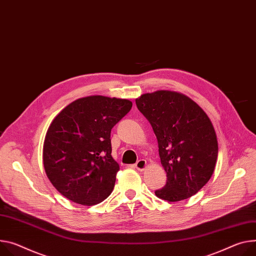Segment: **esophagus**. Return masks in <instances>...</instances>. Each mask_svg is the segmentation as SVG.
Instances as JSON below:
<instances>
[{
  "instance_id": "obj_1",
  "label": "esophagus",
  "mask_w": 256,
  "mask_h": 256,
  "mask_svg": "<svg viewBox=\"0 0 256 256\" xmlns=\"http://www.w3.org/2000/svg\"><path fill=\"white\" fill-rule=\"evenodd\" d=\"M134 168L138 170H141V172L147 168V161L144 159H140L138 161H136V164H134Z\"/></svg>"
}]
</instances>
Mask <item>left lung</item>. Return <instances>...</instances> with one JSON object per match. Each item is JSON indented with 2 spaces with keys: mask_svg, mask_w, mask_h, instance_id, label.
<instances>
[{
  "mask_svg": "<svg viewBox=\"0 0 256 256\" xmlns=\"http://www.w3.org/2000/svg\"><path fill=\"white\" fill-rule=\"evenodd\" d=\"M158 141L166 184L155 195L178 202L195 195L210 180L218 153V138L204 110L182 92L160 90L136 99Z\"/></svg>",
  "mask_w": 256,
  "mask_h": 256,
  "instance_id": "1",
  "label": "left lung"
}]
</instances>
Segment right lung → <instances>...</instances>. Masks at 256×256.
<instances>
[{
    "label": "right lung",
    "mask_w": 256,
    "mask_h": 256,
    "mask_svg": "<svg viewBox=\"0 0 256 256\" xmlns=\"http://www.w3.org/2000/svg\"><path fill=\"white\" fill-rule=\"evenodd\" d=\"M132 106L126 99L95 95L57 114L44 136L42 164L60 194L86 206L111 194L120 164L111 156L110 132Z\"/></svg>",
    "instance_id": "obj_1"
}]
</instances>
